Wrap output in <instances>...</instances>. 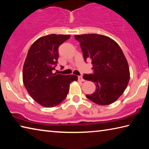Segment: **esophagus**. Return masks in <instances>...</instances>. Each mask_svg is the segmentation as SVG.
Segmentation results:
<instances>
[{
    "label": "esophagus",
    "instance_id": "obj_1",
    "mask_svg": "<svg viewBox=\"0 0 149 149\" xmlns=\"http://www.w3.org/2000/svg\"><path fill=\"white\" fill-rule=\"evenodd\" d=\"M78 80L80 81H84V79H83V77L81 75H79V76H78Z\"/></svg>",
    "mask_w": 149,
    "mask_h": 149
}]
</instances>
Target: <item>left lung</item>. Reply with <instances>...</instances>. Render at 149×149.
<instances>
[{
    "label": "left lung",
    "instance_id": "left-lung-1",
    "mask_svg": "<svg viewBox=\"0 0 149 149\" xmlns=\"http://www.w3.org/2000/svg\"><path fill=\"white\" fill-rule=\"evenodd\" d=\"M79 42L85 61L91 60L93 73L83 78L96 85L87 99L99 105L114 102L124 92L130 81V69L119 45L110 37L99 34L75 35Z\"/></svg>",
    "mask_w": 149,
    "mask_h": 149
}]
</instances>
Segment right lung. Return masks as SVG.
<instances>
[{"label": "right lung", "instance_id": "add662e5", "mask_svg": "<svg viewBox=\"0 0 149 149\" xmlns=\"http://www.w3.org/2000/svg\"><path fill=\"white\" fill-rule=\"evenodd\" d=\"M70 35L50 34L35 41L29 48L23 68V81L29 95L44 107L60 104L67 97L75 75L54 74L58 59V48Z\"/></svg>", "mask_w": 149, "mask_h": 149}]
</instances>
